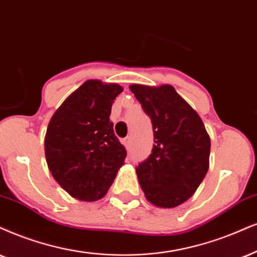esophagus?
Wrapping results in <instances>:
<instances>
[{
	"label": "esophagus",
	"instance_id": "esophagus-1",
	"mask_svg": "<svg viewBox=\"0 0 257 257\" xmlns=\"http://www.w3.org/2000/svg\"><path fill=\"white\" fill-rule=\"evenodd\" d=\"M123 145L125 146L126 149L131 148V138H125L124 140H123Z\"/></svg>",
	"mask_w": 257,
	"mask_h": 257
}]
</instances>
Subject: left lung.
Here are the masks:
<instances>
[{
  "label": "left lung",
  "instance_id": "left-lung-1",
  "mask_svg": "<svg viewBox=\"0 0 257 257\" xmlns=\"http://www.w3.org/2000/svg\"><path fill=\"white\" fill-rule=\"evenodd\" d=\"M129 89L151 117L154 147L136 167L146 199L172 209L192 197L210 166L211 140L198 112L170 84H132Z\"/></svg>",
  "mask_w": 257,
  "mask_h": 257
}]
</instances>
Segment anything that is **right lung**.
<instances>
[{
  "instance_id": "1",
  "label": "right lung",
  "mask_w": 257,
  "mask_h": 257,
  "mask_svg": "<svg viewBox=\"0 0 257 257\" xmlns=\"http://www.w3.org/2000/svg\"><path fill=\"white\" fill-rule=\"evenodd\" d=\"M123 87L89 79L64 100L48 123L45 157L51 174L74 199H102L126 151L113 134L111 105Z\"/></svg>"
}]
</instances>
